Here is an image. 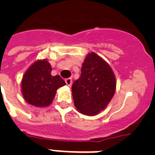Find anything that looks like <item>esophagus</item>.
Instances as JSON below:
<instances>
[{
  "instance_id": "obj_1",
  "label": "esophagus",
  "mask_w": 155,
  "mask_h": 155,
  "mask_svg": "<svg viewBox=\"0 0 155 155\" xmlns=\"http://www.w3.org/2000/svg\"><path fill=\"white\" fill-rule=\"evenodd\" d=\"M66 84L68 85V87H71V84H72V80L71 79V78H68V79H66L65 80Z\"/></svg>"
}]
</instances>
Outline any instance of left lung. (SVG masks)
Wrapping results in <instances>:
<instances>
[{"instance_id": "obj_1", "label": "left lung", "mask_w": 155, "mask_h": 155, "mask_svg": "<svg viewBox=\"0 0 155 155\" xmlns=\"http://www.w3.org/2000/svg\"><path fill=\"white\" fill-rule=\"evenodd\" d=\"M115 91L116 78L109 64L94 52L87 54L80 77L72 84L76 109L84 115H97L108 105Z\"/></svg>"}]
</instances>
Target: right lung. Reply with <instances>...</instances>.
<instances>
[{"instance_id":"1","label":"right lung","mask_w":155,"mask_h":155,"mask_svg":"<svg viewBox=\"0 0 155 155\" xmlns=\"http://www.w3.org/2000/svg\"><path fill=\"white\" fill-rule=\"evenodd\" d=\"M51 66L47 59L37 60L23 75L21 88L24 99L36 107H47L53 101L58 87L66 84L59 75H51Z\"/></svg>"}]
</instances>
